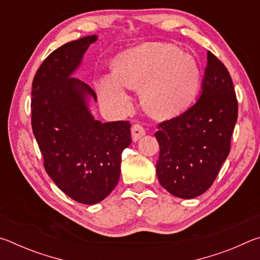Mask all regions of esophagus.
Instances as JSON below:
<instances>
[{"label":"esophagus","instance_id":"esophagus-1","mask_svg":"<svg viewBox=\"0 0 260 260\" xmlns=\"http://www.w3.org/2000/svg\"><path fill=\"white\" fill-rule=\"evenodd\" d=\"M144 134H146V129H144V127L142 125L135 124L132 127V139H133L134 142L139 141Z\"/></svg>","mask_w":260,"mask_h":260}]
</instances>
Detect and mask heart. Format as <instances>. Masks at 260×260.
I'll list each match as a JSON object with an SVG mask.
<instances>
[{
	"label": "heart",
	"mask_w": 260,
	"mask_h": 260,
	"mask_svg": "<svg viewBox=\"0 0 260 260\" xmlns=\"http://www.w3.org/2000/svg\"><path fill=\"white\" fill-rule=\"evenodd\" d=\"M201 69L191 55L166 43H150L126 50L113 59V74L96 82L102 102L117 111L131 105L127 87L142 88L147 111L156 118L181 113L195 99Z\"/></svg>",
	"instance_id": "heart-1"
}]
</instances>
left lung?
<instances>
[{
    "label": "left lung",
    "instance_id": "8db88e82",
    "mask_svg": "<svg viewBox=\"0 0 260 260\" xmlns=\"http://www.w3.org/2000/svg\"><path fill=\"white\" fill-rule=\"evenodd\" d=\"M237 100L230 72L208 51L199 100L180 116L160 122L156 173L167 191L193 199L212 186L231 151Z\"/></svg>",
    "mask_w": 260,
    "mask_h": 260
}]
</instances>
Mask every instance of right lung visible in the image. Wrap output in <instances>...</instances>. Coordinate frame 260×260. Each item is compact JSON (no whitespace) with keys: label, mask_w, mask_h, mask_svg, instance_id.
<instances>
[{"label":"right lung","mask_w":260,"mask_h":260,"mask_svg":"<svg viewBox=\"0 0 260 260\" xmlns=\"http://www.w3.org/2000/svg\"><path fill=\"white\" fill-rule=\"evenodd\" d=\"M89 35L65 43L43 60L32 83V128L47 173L61 191L82 204L103 201L120 177L121 152L132 142L128 121L101 122L88 109L96 94L72 78Z\"/></svg>","instance_id":"1"}]
</instances>
